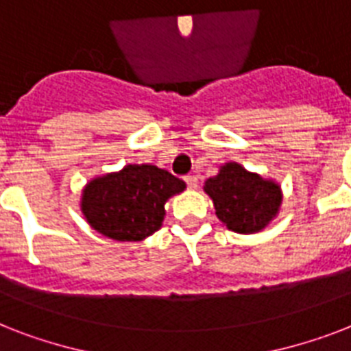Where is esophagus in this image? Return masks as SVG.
Instances as JSON below:
<instances>
[{
  "instance_id": "obj_1",
  "label": "esophagus",
  "mask_w": 351,
  "mask_h": 351,
  "mask_svg": "<svg viewBox=\"0 0 351 351\" xmlns=\"http://www.w3.org/2000/svg\"><path fill=\"white\" fill-rule=\"evenodd\" d=\"M186 184L189 186V189H195V187L198 186V176L197 175L186 176Z\"/></svg>"
}]
</instances>
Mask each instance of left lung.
<instances>
[{
	"label": "left lung",
	"mask_w": 351,
	"mask_h": 351,
	"mask_svg": "<svg viewBox=\"0 0 351 351\" xmlns=\"http://www.w3.org/2000/svg\"><path fill=\"white\" fill-rule=\"evenodd\" d=\"M204 191L213 200L220 222L240 234L267 228L282 206L280 184L247 171L239 162L220 165L219 173L206 180Z\"/></svg>",
	"instance_id": "1"
}]
</instances>
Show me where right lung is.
Here are the masks:
<instances>
[{"label":"right lung","mask_w":351,"mask_h":351,"mask_svg":"<svg viewBox=\"0 0 351 351\" xmlns=\"http://www.w3.org/2000/svg\"><path fill=\"white\" fill-rule=\"evenodd\" d=\"M186 189V182L151 164H129L90 178L82 189L80 209L87 224L107 239L140 242L164 224L165 202Z\"/></svg>","instance_id":"1"}]
</instances>
